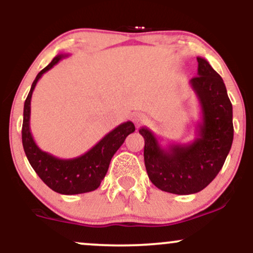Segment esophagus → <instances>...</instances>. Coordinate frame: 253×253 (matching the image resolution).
I'll return each mask as SVG.
<instances>
[{"instance_id": "esophagus-1", "label": "esophagus", "mask_w": 253, "mask_h": 253, "mask_svg": "<svg viewBox=\"0 0 253 253\" xmlns=\"http://www.w3.org/2000/svg\"><path fill=\"white\" fill-rule=\"evenodd\" d=\"M132 122L136 124V126H140L141 123L144 122V115H142L140 112H136L132 115Z\"/></svg>"}]
</instances>
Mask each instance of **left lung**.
Masks as SVG:
<instances>
[{"instance_id":"left-lung-1","label":"left lung","mask_w":253,"mask_h":253,"mask_svg":"<svg viewBox=\"0 0 253 253\" xmlns=\"http://www.w3.org/2000/svg\"><path fill=\"white\" fill-rule=\"evenodd\" d=\"M197 76L190 80L201 107L195 140L164 147L148 127L138 130L144 138L149 179L169 194L191 195L208 186L222 169L233 142V109L222 78L207 59L197 57Z\"/></svg>"}]
</instances>
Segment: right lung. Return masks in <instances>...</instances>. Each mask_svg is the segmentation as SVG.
Masks as SVG:
<instances>
[{"mask_svg": "<svg viewBox=\"0 0 253 253\" xmlns=\"http://www.w3.org/2000/svg\"><path fill=\"white\" fill-rule=\"evenodd\" d=\"M65 57H68L65 53L56 56L49 65L39 72L33 81L24 105L22 146L31 166L50 189L62 195H79L94 191L99 188L106 175L112 157L126 141V136L135 131V126L130 121L119 124L112 131L105 135L88 152L73 159L56 158L39 148L33 140L30 127L31 99L37 82L42 74L50 70L53 65Z\"/></svg>", "mask_w": 253, "mask_h": 253, "instance_id": "1", "label": "right lung"}]
</instances>
